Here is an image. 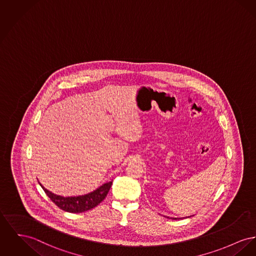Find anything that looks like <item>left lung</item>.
<instances>
[{
    "label": "left lung",
    "instance_id": "8db88e82",
    "mask_svg": "<svg viewBox=\"0 0 256 256\" xmlns=\"http://www.w3.org/2000/svg\"><path fill=\"white\" fill-rule=\"evenodd\" d=\"M174 220H177V218H174Z\"/></svg>",
    "mask_w": 256,
    "mask_h": 256
}]
</instances>
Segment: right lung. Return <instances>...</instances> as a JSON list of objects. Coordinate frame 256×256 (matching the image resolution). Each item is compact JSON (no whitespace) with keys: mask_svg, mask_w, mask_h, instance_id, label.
I'll return each mask as SVG.
<instances>
[{"mask_svg":"<svg viewBox=\"0 0 256 256\" xmlns=\"http://www.w3.org/2000/svg\"><path fill=\"white\" fill-rule=\"evenodd\" d=\"M111 184H112V182H109L89 194L77 196V197L76 196L74 197H62V196H56V194L50 192L49 190H47L42 184L40 186L44 188L47 196L51 199V201L56 206H58L62 210L76 214V212H86V210H89L96 207L100 202H102L104 200V198L111 188Z\"/></svg>","mask_w":256,"mask_h":256,"instance_id":"right-lung-1","label":"right lung"}]
</instances>
